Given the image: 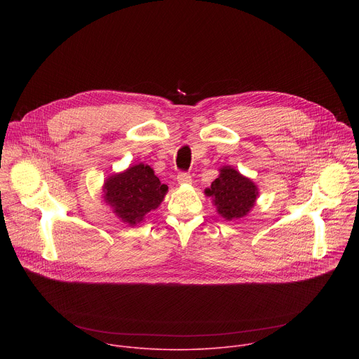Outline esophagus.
I'll list each match as a JSON object with an SVG mask.
<instances>
[{
	"instance_id": "obj_1",
	"label": "esophagus",
	"mask_w": 359,
	"mask_h": 359,
	"mask_svg": "<svg viewBox=\"0 0 359 359\" xmlns=\"http://www.w3.org/2000/svg\"><path fill=\"white\" fill-rule=\"evenodd\" d=\"M177 182L180 184H187L191 182V176L187 172H179L177 173Z\"/></svg>"
}]
</instances>
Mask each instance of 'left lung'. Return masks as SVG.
Masks as SVG:
<instances>
[{
  "instance_id": "left-lung-1",
  "label": "left lung",
  "mask_w": 359,
  "mask_h": 359,
  "mask_svg": "<svg viewBox=\"0 0 359 359\" xmlns=\"http://www.w3.org/2000/svg\"><path fill=\"white\" fill-rule=\"evenodd\" d=\"M206 194L213 197L219 215L233 220L244 217L250 212L259 191L250 179L226 166L222 168L220 176L212 183L210 189H206Z\"/></svg>"
}]
</instances>
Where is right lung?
<instances>
[{
  "instance_id": "obj_1",
  "label": "right lung",
  "mask_w": 359,
  "mask_h": 359,
  "mask_svg": "<svg viewBox=\"0 0 359 359\" xmlns=\"http://www.w3.org/2000/svg\"><path fill=\"white\" fill-rule=\"evenodd\" d=\"M168 186L162 184L150 166L135 165L105 183V200L126 223L136 224L162 203Z\"/></svg>"
}]
</instances>
